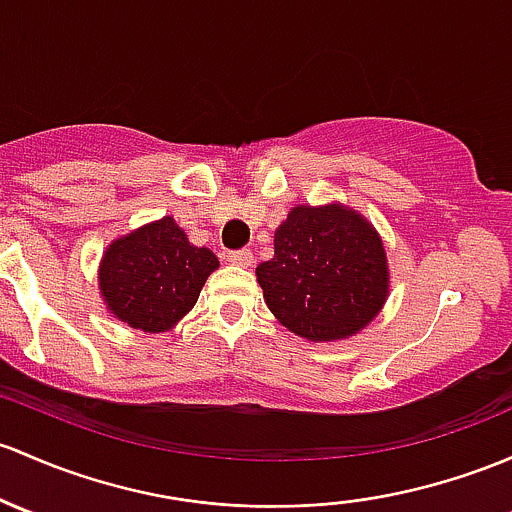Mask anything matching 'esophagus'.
<instances>
[{"label": "esophagus", "instance_id": "1", "mask_svg": "<svg viewBox=\"0 0 512 512\" xmlns=\"http://www.w3.org/2000/svg\"><path fill=\"white\" fill-rule=\"evenodd\" d=\"M225 260H228L230 265L247 267V265H252V252L250 250H230L228 255H225Z\"/></svg>", "mask_w": 512, "mask_h": 512}]
</instances>
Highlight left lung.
<instances>
[{"label": "left lung", "mask_w": 512, "mask_h": 512, "mask_svg": "<svg viewBox=\"0 0 512 512\" xmlns=\"http://www.w3.org/2000/svg\"><path fill=\"white\" fill-rule=\"evenodd\" d=\"M257 282L272 314L297 336H353L385 304L383 242L348 208L297 206L274 233V257L257 267Z\"/></svg>", "instance_id": "left-lung-1"}]
</instances>
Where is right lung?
Listing matches in <instances>:
<instances>
[{
	"instance_id": "add662e5",
	"label": "right lung",
	"mask_w": 512,
	"mask_h": 512,
	"mask_svg": "<svg viewBox=\"0 0 512 512\" xmlns=\"http://www.w3.org/2000/svg\"><path fill=\"white\" fill-rule=\"evenodd\" d=\"M218 260L193 247L174 218H161L107 247L100 292L112 314L147 333L166 331L196 304Z\"/></svg>"
}]
</instances>
